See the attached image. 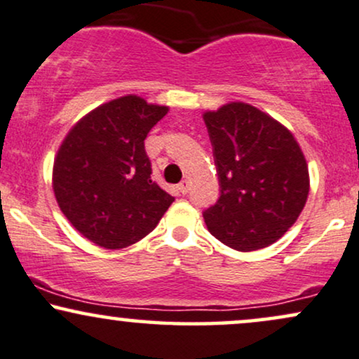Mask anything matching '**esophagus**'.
Listing matches in <instances>:
<instances>
[{"label": "esophagus", "instance_id": "1", "mask_svg": "<svg viewBox=\"0 0 359 359\" xmlns=\"http://www.w3.org/2000/svg\"><path fill=\"white\" fill-rule=\"evenodd\" d=\"M189 191H191V184H189V180H182V182L179 184V192L180 194H187Z\"/></svg>", "mask_w": 359, "mask_h": 359}]
</instances>
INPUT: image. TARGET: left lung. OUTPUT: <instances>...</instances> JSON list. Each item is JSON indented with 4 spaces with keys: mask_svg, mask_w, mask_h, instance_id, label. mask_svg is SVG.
I'll return each mask as SVG.
<instances>
[{
    "mask_svg": "<svg viewBox=\"0 0 359 359\" xmlns=\"http://www.w3.org/2000/svg\"><path fill=\"white\" fill-rule=\"evenodd\" d=\"M221 196L204 210L210 234L236 250L284 236L309 194L308 163L292 133L248 103L205 111Z\"/></svg>",
    "mask_w": 359,
    "mask_h": 359,
    "instance_id": "8db88e82",
    "label": "left lung"
}]
</instances>
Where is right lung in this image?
I'll return each mask as SVG.
<instances>
[{
    "label": "right lung",
    "mask_w": 359,
    "mask_h": 359,
    "mask_svg": "<svg viewBox=\"0 0 359 359\" xmlns=\"http://www.w3.org/2000/svg\"><path fill=\"white\" fill-rule=\"evenodd\" d=\"M168 111L137 95L90 111L56 154L53 191L72 226L105 249H122L154 231L174 197L152 180L144 140Z\"/></svg>",
    "instance_id": "add662e5"
}]
</instances>
